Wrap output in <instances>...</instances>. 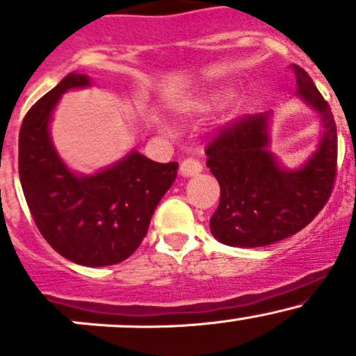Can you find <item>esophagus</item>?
<instances>
[{
    "label": "esophagus",
    "mask_w": 356,
    "mask_h": 356,
    "mask_svg": "<svg viewBox=\"0 0 356 356\" xmlns=\"http://www.w3.org/2000/svg\"><path fill=\"white\" fill-rule=\"evenodd\" d=\"M201 170H203V165L198 160H195V158H186L181 163V174L184 177H191V175L200 174Z\"/></svg>",
    "instance_id": "34e87169"
}]
</instances>
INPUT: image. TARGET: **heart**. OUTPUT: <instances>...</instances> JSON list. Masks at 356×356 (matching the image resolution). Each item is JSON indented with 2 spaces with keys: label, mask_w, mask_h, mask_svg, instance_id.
Masks as SVG:
<instances>
[{
  "label": "heart",
  "mask_w": 356,
  "mask_h": 356,
  "mask_svg": "<svg viewBox=\"0 0 356 356\" xmlns=\"http://www.w3.org/2000/svg\"><path fill=\"white\" fill-rule=\"evenodd\" d=\"M227 95H229V92L224 91V89H217V91H211L210 95L203 96L200 102H196L195 105H193V108L198 110V111H207V110L213 108V106L220 105V103L224 102L225 98H227ZM161 127L167 131V127H165V125H161Z\"/></svg>",
  "instance_id": "b5f03b06"
}]
</instances>
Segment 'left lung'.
<instances>
[{
    "label": "left lung",
    "mask_w": 356,
    "mask_h": 356,
    "mask_svg": "<svg viewBox=\"0 0 356 356\" xmlns=\"http://www.w3.org/2000/svg\"><path fill=\"white\" fill-rule=\"evenodd\" d=\"M298 96L321 115L317 152L298 170L281 167L268 149L270 113L248 115L225 125L210 141L207 167L220 184V203L210 218L217 241L260 248L282 241L310 224L324 208L337 170V132L327 102L310 75L291 65Z\"/></svg>",
    "instance_id": "obj_1"
}]
</instances>
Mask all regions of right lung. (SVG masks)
<instances>
[{"label":"right lung","mask_w":356,"mask_h":356,"mask_svg":"<svg viewBox=\"0 0 356 356\" xmlns=\"http://www.w3.org/2000/svg\"><path fill=\"white\" fill-rule=\"evenodd\" d=\"M88 86V75L72 72L27 111L19 136V175L49 246L74 264L105 267L124 261L141 245L179 163L131 152L92 175L72 172L53 146L49 122L63 92Z\"/></svg>","instance_id":"right-lung-1"}]
</instances>
